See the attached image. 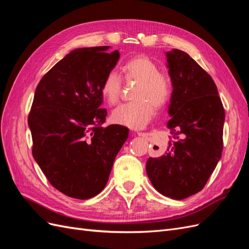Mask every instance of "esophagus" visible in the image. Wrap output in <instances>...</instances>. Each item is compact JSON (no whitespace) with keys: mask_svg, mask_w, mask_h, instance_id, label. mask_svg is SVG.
Masks as SVG:
<instances>
[{"mask_svg":"<svg viewBox=\"0 0 249 249\" xmlns=\"http://www.w3.org/2000/svg\"><path fill=\"white\" fill-rule=\"evenodd\" d=\"M138 136H141V137H145V133H143V132H137L136 133Z\"/></svg>","mask_w":249,"mask_h":249,"instance_id":"esophagus-1","label":"esophagus"}]
</instances>
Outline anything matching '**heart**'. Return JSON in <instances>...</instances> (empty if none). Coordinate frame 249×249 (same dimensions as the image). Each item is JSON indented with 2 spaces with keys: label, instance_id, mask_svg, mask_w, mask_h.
Listing matches in <instances>:
<instances>
[{
  "label": "heart",
  "instance_id": "b5f03b06",
  "mask_svg": "<svg viewBox=\"0 0 249 249\" xmlns=\"http://www.w3.org/2000/svg\"><path fill=\"white\" fill-rule=\"evenodd\" d=\"M125 82H138L133 92L135 102L124 104L112 113V120L132 129H142L153 118L155 108L163 107L169 100L172 82L168 74L160 72L159 67L146 56H136L120 67ZM123 81L115 71H110L101 85V93L111 106L120 99Z\"/></svg>",
  "mask_w": 249,
  "mask_h": 249
}]
</instances>
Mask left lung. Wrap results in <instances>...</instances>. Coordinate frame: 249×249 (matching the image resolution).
Wrapping results in <instances>:
<instances>
[{"label": "left lung", "mask_w": 249, "mask_h": 249, "mask_svg": "<svg viewBox=\"0 0 249 249\" xmlns=\"http://www.w3.org/2000/svg\"><path fill=\"white\" fill-rule=\"evenodd\" d=\"M172 82L167 152L149 158L146 172L155 189L184 199L207 184L223 149L224 109L213 79L187 53L167 52Z\"/></svg>", "instance_id": "1"}]
</instances>
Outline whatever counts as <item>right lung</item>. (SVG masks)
<instances>
[{"label": "right lung", "mask_w": 249, "mask_h": 249, "mask_svg": "<svg viewBox=\"0 0 249 249\" xmlns=\"http://www.w3.org/2000/svg\"><path fill=\"white\" fill-rule=\"evenodd\" d=\"M109 47L71 51L44 74L28 116L32 154L50 184L67 196L88 199L106 186L129 137L120 124L104 127L101 85L119 59Z\"/></svg>", "instance_id": "right-lung-1"}]
</instances>
